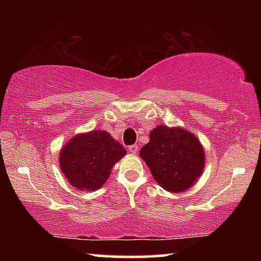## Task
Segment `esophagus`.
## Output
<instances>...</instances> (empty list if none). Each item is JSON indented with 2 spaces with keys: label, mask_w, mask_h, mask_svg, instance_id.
<instances>
[{
  "label": "esophagus",
  "mask_w": 261,
  "mask_h": 261,
  "mask_svg": "<svg viewBox=\"0 0 261 261\" xmlns=\"http://www.w3.org/2000/svg\"><path fill=\"white\" fill-rule=\"evenodd\" d=\"M139 151V147L138 145H131V146H129V152L131 154H137Z\"/></svg>",
  "instance_id": "34e87169"
}]
</instances>
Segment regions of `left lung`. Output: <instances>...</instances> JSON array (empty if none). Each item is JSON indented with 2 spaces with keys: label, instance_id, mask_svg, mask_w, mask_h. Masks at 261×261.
I'll list each match as a JSON object with an SVG mask.
<instances>
[{
  "label": "left lung",
  "instance_id": "1",
  "mask_svg": "<svg viewBox=\"0 0 261 261\" xmlns=\"http://www.w3.org/2000/svg\"><path fill=\"white\" fill-rule=\"evenodd\" d=\"M139 155L158 184L174 193L191 188L205 166V152L200 141L179 126L154 127Z\"/></svg>",
  "mask_w": 261,
  "mask_h": 261
}]
</instances>
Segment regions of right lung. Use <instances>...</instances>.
<instances>
[{
    "instance_id": "right-lung-1",
    "label": "right lung",
    "mask_w": 261,
    "mask_h": 261,
    "mask_svg": "<svg viewBox=\"0 0 261 261\" xmlns=\"http://www.w3.org/2000/svg\"><path fill=\"white\" fill-rule=\"evenodd\" d=\"M125 154V148L107 131L93 130L70 139L61 149L59 162L72 187L82 191H95Z\"/></svg>"
}]
</instances>
